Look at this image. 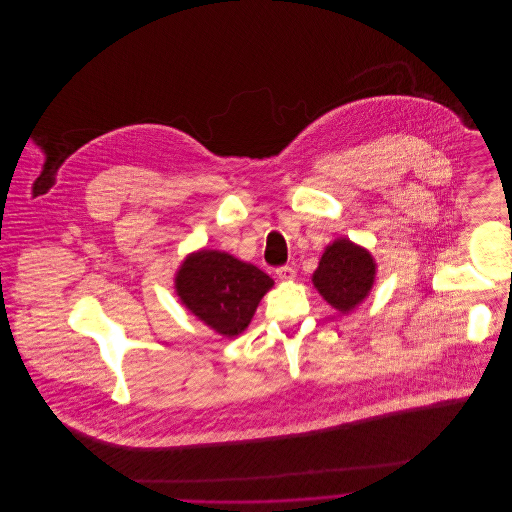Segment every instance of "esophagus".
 Segmentation results:
<instances>
[{
    "instance_id": "obj_1",
    "label": "esophagus",
    "mask_w": 512,
    "mask_h": 512,
    "mask_svg": "<svg viewBox=\"0 0 512 512\" xmlns=\"http://www.w3.org/2000/svg\"><path fill=\"white\" fill-rule=\"evenodd\" d=\"M276 274H278V278L282 282H292L293 278H295V270H293L292 266H280L276 270Z\"/></svg>"
}]
</instances>
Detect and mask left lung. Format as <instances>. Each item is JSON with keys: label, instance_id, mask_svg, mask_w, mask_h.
I'll list each match as a JSON object with an SVG mask.
<instances>
[{"label": "left lung", "instance_id": "8db88e82", "mask_svg": "<svg viewBox=\"0 0 512 512\" xmlns=\"http://www.w3.org/2000/svg\"><path fill=\"white\" fill-rule=\"evenodd\" d=\"M374 276L370 252L349 238H337L325 248L311 282L329 305L349 313L370 293Z\"/></svg>", "mask_w": 512, "mask_h": 512}]
</instances>
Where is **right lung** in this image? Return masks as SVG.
<instances>
[{
	"instance_id": "add662e5",
	"label": "right lung",
	"mask_w": 512,
	"mask_h": 512,
	"mask_svg": "<svg viewBox=\"0 0 512 512\" xmlns=\"http://www.w3.org/2000/svg\"><path fill=\"white\" fill-rule=\"evenodd\" d=\"M272 286L268 274L219 250L189 254L175 274L181 303L224 337H236L250 325Z\"/></svg>"
}]
</instances>
